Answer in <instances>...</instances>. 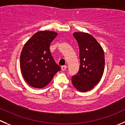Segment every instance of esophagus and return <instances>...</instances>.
Instances as JSON below:
<instances>
[{
  "instance_id": "1",
  "label": "esophagus",
  "mask_w": 125,
  "mask_h": 125,
  "mask_svg": "<svg viewBox=\"0 0 125 125\" xmlns=\"http://www.w3.org/2000/svg\"><path fill=\"white\" fill-rule=\"evenodd\" d=\"M61 68H62V71H65V70H66V69L67 68V66H66V65H64V66H62Z\"/></svg>"
}]
</instances>
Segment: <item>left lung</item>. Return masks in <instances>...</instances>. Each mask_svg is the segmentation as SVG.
Returning <instances> with one entry per match:
<instances>
[{
    "instance_id": "left-lung-1",
    "label": "left lung",
    "mask_w": 125,
    "mask_h": 125,
    "mask_svg": "<svg viewBox=\"0 0 125 125\" xmlns=\"http://www.w3.org/2000/svg\"><path fill=\"white\" fill-rule=\"evenodd\" d=\"M73 36L79 48L80 67L72 76L74 87L81 92L94 87L101 80L104 70V53L95 38L84 32H74Z\"/></svg>"
}]
</instances>
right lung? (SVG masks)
I'll return each mask as SVG.
<instances>
[{"label": "right lung", "mask_w": 125, "mask_h": 125, "mask_svg": "<svg viewBox=\"0 0 125 125\" xmlns=\"http://www.w3.org/2000/svg\"><path fill=\"white\" fill-rule=\"evenodd\" d=\"M57 35L56 32L39 31L24 44L20 56L21 70L24 79L30 86L45 87L61 70L49 49L51 43Z\"/></svg>", "instance_id": "1"}]
</instances>
